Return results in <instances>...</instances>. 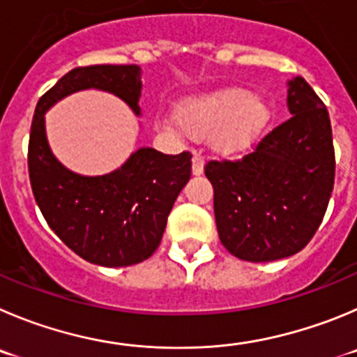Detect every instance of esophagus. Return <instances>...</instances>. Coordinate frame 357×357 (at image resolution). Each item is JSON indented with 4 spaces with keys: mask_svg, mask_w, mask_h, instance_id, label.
Wrapping results in <instances>:
<instances>
[{
    "mask_svg": "<svg viewBox=\"0 0 357 357\" xmlns=\"http://www.w3.org/2000/svg\"><path fill=\"white\" fill-rule=\"evenodd\" d=\"M192 172H194V176H201L204 172V160L199 153H195L194 158H192Z\"/></svg>",
    "mask_w": 357,
    "mask_h": 357,
    "instance_id": "obj_1",
    "label": "esophagus"
}]
</instances>
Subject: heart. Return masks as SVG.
<instances>
[{
	"label": "heart",
	"mask_w": 357,
	"mask_h": 357,
	"mask_svg": "<svg viewBox=\"0 0 357 357\" xmlns=\"http://www.w3.org/2000/svg\"><path fill=\"white\" fill-rule=\"evenodd\" d=\"M271 121L268 100L246 88H222L183 100L178 121L165 118L160 128L179 137H208L216 153L234 155L257 144Z\"/></svg>",
	"instance_id": "1"
}]
</instances>
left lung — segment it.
I'll use <instances>...</instances> for the list:
<instances>
[{
  "mask_svg": "<svg viewBox=\"0 0 357 357\" xmlns=\"http://www.w3.org/2000/svg\"><path fill=\"white\" fill-rule=\"evenodd\" d=\"M291 119L243 158L211 160L220 241L234 257L269 262L291 257L314 238L335 185V148L324 102L303 77L289 81Z\"/></svg>",
  "mask_w": 357,
  "mask_h": 357,
  "instance_id": "1",
  "label": "left lung"
}]
</instances>
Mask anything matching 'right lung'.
Listing matches in <instances>:
<instances>
[{"label":"right lung","mask_w":357,"mask_h":357,"mask_svg":"<svg viewBox=\"0 0 357 357\" xmlns=\"http://www.w3.org/2000/svg\"><path fill=\"white\" fill-rule=\"evenodd\" d=\"M82 89L112 93L141 114L137 65L70 70L36 103L28 148L33 195L49 227L79 257L105 268L139 264L151 257L162 241L169 213L192 174V155L141 148L109 174L72 172L52 155L45 112Z\"/></svg>","instance_id":"right-lung-1"}]
</instances>
